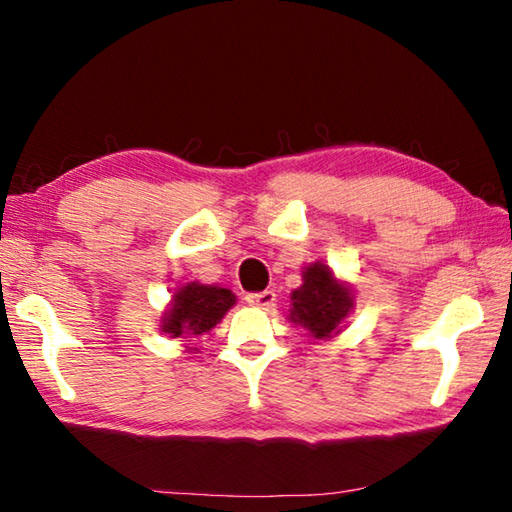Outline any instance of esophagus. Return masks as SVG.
<instances>
[{
  "instance_id": "obj_1",
  "label": "esophagus",
  "mask_w": 512,
  "mask_h": 512,
  "mask_svg": "<svg viewBox=\"0 0 512 512\" xmlns=\"http://www.w3.org/2000/svg\"><path fill=\"white\" fill-rule=\"evenodd\" d=\"M275 293L273 291H262V293H248L246 296V302L250 307H257V309H273L275 307Z\"/></svg>"
}]
</instances>
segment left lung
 Returning <instances> with one entry per match:
<instances>
[{
	"label": "left lung",
	"mask_w": 512,
	"mask_h": 512,
	"mask_svg": "<svg viewBox=\"0 0 512 512\" xmlns=\"http://www.w3.org/2000/svg\"><path fill=\"white\" fill-rule=\"evenodd\" d=\"M354 309V291L332 268L314 262L302 268V284L291 291L289 323L302 327L316 341L341 334Z\"/></svg>",
	"instance_id": "1"
}]
</instances>
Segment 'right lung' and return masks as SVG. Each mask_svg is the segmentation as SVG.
Segmentation results:
<instances>
[{
  "mask_svg": "<svg viewBox=\"0 0 512 512\" xmlns=\"http://www.w3.org/2000/svg\"><path fill=\"white\" fill-rule=\"evenodd\" d=\"M235 305L237 296L230 289L198 280L187 282L173 293L169 307L162 311L160 329L169 339H183L187 352H196L189 341L210 334Z\"/></svg>",
  "mask_w": 512,
  "mask_h": 512,
  "instance_id": "right-lung-1",
  "label": "right lung"
}]
</instances>
